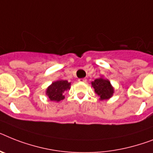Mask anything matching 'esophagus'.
<instances>
[{
	"mask_svg": "<svg viewBox=\"0 0 153 153\" xmlns=\"http://www.w3.org/2000/svg\"><path fill=\"white\" fill-rule=\"evenodd\" d=\"M79 82H87V79L85 78H81V79H79Z\"/></svg>",
	"mask_w": 153,
	"mask_h": 153,
	"instance_id": "obj_1",
	"label": "esophagus"
}]
</instances>
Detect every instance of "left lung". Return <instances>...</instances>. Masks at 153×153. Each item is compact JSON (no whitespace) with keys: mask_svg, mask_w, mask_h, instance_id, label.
<instances>
[{"mask_svg":"<svg viewBox=\"0 0 153 153\" xmlns=\"http://www.w3.org/2000/svg\"><path fill=\"white\" fill-rule=\"evenodd\" d=\"M92 87L94 88V91L100 97L101 100L108 99L113 95L114 90L111 86L110 82L108 79L98 78L91 83Z\"/></svg>","mask_w":153,"mask_h":153,"instance_id":"obj_1","label":"left lung"}]
</instances>
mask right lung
<instances>
[{"label":"right lung","instance_id":"1","mask_svg":"<svg viewBox=\"0 0 153 153\" xmlns=\"http://www.w3.org/2000/svg\"><path fill=\"white\" fill-rule=\"evenodd\" d=\"M69 86L70 83L67 80H58L52 83L51 86H49L47 89L46 94L51 101L59 102L65 98L64 92L70 88Z\"/></svg>","mask_w":153,"mask_h":153}]
</instances>
